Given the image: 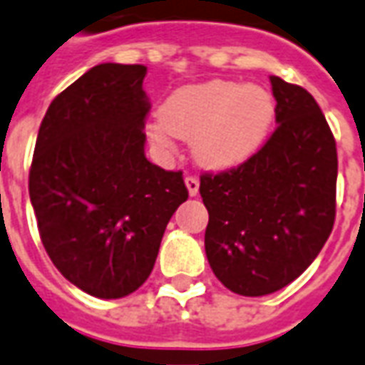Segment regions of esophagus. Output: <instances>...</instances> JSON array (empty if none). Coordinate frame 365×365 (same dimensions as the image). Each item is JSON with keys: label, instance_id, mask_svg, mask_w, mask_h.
Masks as SVG:
<instances>
[{"label": "esophagus", "instance_id": "esophagus-1", "mask_svg": "<svg viewBox=\"0 0 365 365\" xmlns=\"http://www.w3.org/2000/svg\"><path fill=\"white\" fill-rule=\"evenodd\" d=\"M185 185H187L188 188V195H190V197H197V192H199V178L187 177L185 178Z\"/></svg>", "mask_w": 365, "mask_h": 365}]
</instances>
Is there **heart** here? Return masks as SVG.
<instances>
[{"instance_id": "obj_1", "label": "heart", "mask_w": 365, "mask_h": 365, "mask_svg": "<svg viewBox=\"0 0 365 365\" xmlns=\"http://www.w3.org/2000/svg\"><path fill=\"white\" fill-rule=\"evenodd\" d=\"M275 118V102L265 88L231 80L178 88L166 98L150 124L156 143L173 136L190 140L192 156L207 168H231L255 154Z\"/></svg>"}]
</instances>
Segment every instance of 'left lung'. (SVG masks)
Returning a JSON list of instances; mask_svg holds the SVG:
<instances>
[{
	"label": "left lung",
	"mask_w": 365,
	"mask_h": 365,
	"mask_svg": "<svg viewBox=\"0 0 365 365\" xmlns=\"http://www.w3.org/2000/svg\"><path fill=\"white\" fill-rule=\"evenodd\" d=\"M277 128L243 165L200 177L205 251L227 289L269 295L319 255L336 221L337 150L324 112L302 86L271 76Z\"/></svg>",
	"instance_id": "obj_1"
}]
</instances>
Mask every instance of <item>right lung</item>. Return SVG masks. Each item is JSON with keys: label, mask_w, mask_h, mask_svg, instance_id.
Listing matches in <instances>:
<instances>
[{"label": "right lung", "mask_w": 365, "mask_h": 365, "mask_svg": "<svg viewBox=\"0 0 365 365\" xmlns=\"http://www.w3.org/2000/svg\"><path fill=\"white\" fill-rule=\"evenodd\" d=\"M146 66L98 63L51 100L29 168L41 243L70 283L100 299L148 279L188 190L146 160Z\"/></svg>", "instance_id": "1"}]
</instances>
